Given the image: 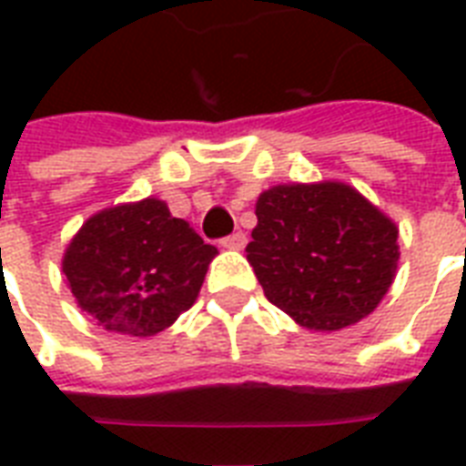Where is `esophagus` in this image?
Returning <instances> with one entry per match:
<instances>
[{"label":"esophagus","mask_w":466,"mask_h":466,"mask_svg":"<svg viewBox=\"0 0 466 466\" xmlns=\"http://www.w3.org/2000/svg\"><path fill=\"white\" fill-rule=\"evenodd\" d=\"M222 247L229 248V251H239V248H244V244H247V234L244 232H234L229 234V237H225V239L219 241Z\"/></svg>","instance_id":"obj_1"}]
</instances>
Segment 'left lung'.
Wrapping results in <instances>:
<instances>
[{
	"label": "left lung",
	"mask_w": 466,
	"mask_h": 466,
	"mask_svg": "<svg viewBox=\"0 0 466 466\" xmlns=\"http://www.w3.org/2000/svg\"><path fill=\"white\" fill-rule=\"evenodd\" d=\"M247 258L266 298L314 331H339L382 302L399 229L346 183H288L256 200Z\"/></svg>",
	"instance_id": "left-lung-1"
}]
</instances>
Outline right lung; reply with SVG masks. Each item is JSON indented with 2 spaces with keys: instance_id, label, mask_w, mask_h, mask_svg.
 <instances>
[{
  "instance_id": "1",
  "label": "right lung",
  "mask_w": 466,
  "mask_h": 466,
  "mask_svg": "<svg viewBox=\"0 0 466 466\" xmlns=\"http://www.w3.org/2000/svg\"><path fill=\"white\" fill-rule=\"evenodd\" d=\"M218 248L159 198L96 212L69 241L62 273L98 326L155 336L193 307Z\"/></svg>"
}]
</instances>
